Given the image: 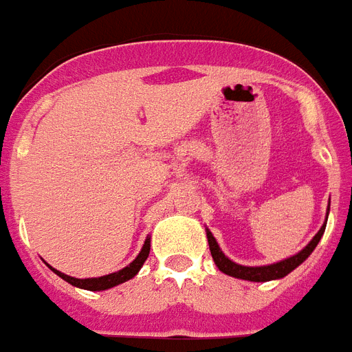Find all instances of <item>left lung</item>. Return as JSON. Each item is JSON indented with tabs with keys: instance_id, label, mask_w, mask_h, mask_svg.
<instances>
[{
	"instance_id": "1",
	"label": "left lung",
	"mask_w": 352,
	"mask_h": 352,
	"mask_svg": "<svg viewBox=\"0 0 352 352\" xmlns=\"http://www.w3.org/2000/svg\"><path fill=\"white\" fill-rule=\"evenodd\" d=\"M327 214H329V208H327L326 221H324V226L320 227V231L313 236V240L309 241V243L300 250V252H297L295 256H292V258L283 259V261L279 263H274V265H265V267H243V265H238V263L231 261V259L227 258L226 254L221 252L217 240H214V236L209 232V229H206L209 250H211V256L212 259H214V263H217V267L220 268L223 274H227V276L236 277V279H245V281H254V283H265V281H274V279H281V277L288 276L292 270H295V268L299 267L300 263L306 261L309 254L315 250V247H317L318 241H320L322 234H324V231H326Z\"/></svg>"
}]
</instances>
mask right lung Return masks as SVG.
<instances>
[{
  "label": "right lung",
  "instance_id": "add662e5",
  "mask_svg": "<svg viewBox=\"0 0 352 352\" xmlns=\"http://www.w3.org/2000/svg\"><path fill=\"white\" fill-rule=\"evenodd\" d=\"M148 254H150V238H146V241H144L141 252L138 254V258H135L134 261L129 265V267L121 268V270L114 272V274H109V276L89 277V279H76V277L66 276V274H62V272L55 270V268H52L50 265L48 267L52 268V270L55 272L58 277H62L64 281H67L69 285L76 286V288H84V290H89V292H100V290H109V288H112V286H118V285H121V283H125V281H129V279H132V277H134L135 274L140 272V268L143 267V263L146 261Z\"/></svg>",
  "mask_w": 352,
  "mask_h": 352
}]
</instances>
